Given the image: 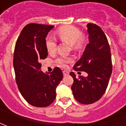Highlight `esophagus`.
Segmentation results:
<instances>
[{
	"label": "esophagus",
	"instance_id": "esophagus-1",
	"mask_svg": "<svg viewBox=\"0 0 126 126\" xmlns=\"http://www.w3.org/2000/svg\"><path fill=\"white\" fill-rule=\"evenodd\" d=\"M63 74H64V76H65L69 74V72H68L67 71H63Z\"/></svg>",
	"mask_w": 126,
	"mask_h": 126
}]
</instances>
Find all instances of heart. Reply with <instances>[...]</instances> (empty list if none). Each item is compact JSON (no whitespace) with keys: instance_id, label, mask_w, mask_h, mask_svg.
Instances as JSON below:
<instances>
[{"instance_id":"obj_1","label":"heart","mask_w":126,"mask_h":126,"mask_svg":"<svg viewBox=\"0 0 126 126\" xmlns=\"http://www.w3.org/2000/svg\"><path fill=\"white\" fill-rule=\"evenodd\" d=\"M57 37L62 41L70 44L74 50H80L83 47L86 42V36L78 27L72 25H66L60 27L56 32ZM46 47L48 53H54L57 49L56 41L52 37L46 39ZM71 57H58L56 63L61 67H66L67 64L72 62Z\"/></svg>"}]
</instances>
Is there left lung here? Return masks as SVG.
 <instances>
[{
    "label": "left lung",
    "instance_id": "1",
    "mask_svg": "<svg viewBox=\"0 0 126 126\" xmlns=\"http://www.w3.org/2000/svg\"><path fill=\"white\" fill-rule=\"evenodd\" d=\"M89 43L79 60L74 66V70L85 71L88 76L74 79L71 90L75 99L81 104H93L104 94L112 72L111 50L107 36L102 29L93 23L87 24Z\"/></svg>",
    "mask_w": 126,
    "mask_h": 126
}]
</instances>
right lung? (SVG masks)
<instances>
[{
    "mask_svg": "<svg viewBox=\"0 0 126 126\" xmlns=\"http://www.w3.org/2000/svg\"><path fill=\"white\" fill-rule=\"evenodd\" d=\"M53 27L27 24L18 37L14 51L13 66L18 88L27 102L37 107H46L54 102L56 88L63 78L59 67L51 73L41 71L40 62L47 56L46 38Z\"/></svg>",
    "mask_w": 126,
    "mask_h": 126,
    "instance_id": "1",
    "label": "right lung"
}]
</instances>
